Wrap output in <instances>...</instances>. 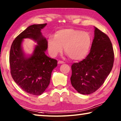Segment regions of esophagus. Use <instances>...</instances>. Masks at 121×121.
<instances>
[{"mask_svg": "<svg viewBox=\"0 0 121 121\" xmlns=\"http://www.w3.org/2000/svg\"><path fill=\"white\" fill-rule=\"evenodd\" d=\"M64 63H65L63 61H61V60H59L58 61V64H64Z\"/></svg>", "mask_w": 121, "mask_h": 121, "instance_id": "1", "label": "esophagus"}]
</instances>
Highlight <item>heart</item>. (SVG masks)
<instances>
[{"label":"heart","instance_id":"1","mask_svg":"<svg viewBox=\"0 0 121 121\" xmlns=\"http://www.w3.org/2000/svg\"><path fill=\"white\" fill-rule=\"evenodd\" d=\"M91 38L88 32L74 29L60 30L55 36H49L48 39V48L52 57L64 52L72 60L83 59L89 52Z\"/></svg>","mask_w":121,"mask_h":121}]
</instances>
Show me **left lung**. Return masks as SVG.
I'll use <instances>...</instances> for the list:
<instances>
[{"label":"left lung","instance_id":"1","mask_svg":"<svg viewBox=\"0 0 121 121\" xmlns=\"http://www.w3.org/2000/svg\"><path fill=\"white\" fill-rule=\"evenodd\" d=\"M114 54L109 37L95 27L90 52L83 60L71 66V82L77 91L89 95L104 83L113 66Z\"/></svg>","mask_w":121,"mask_h":121}]
</instances>
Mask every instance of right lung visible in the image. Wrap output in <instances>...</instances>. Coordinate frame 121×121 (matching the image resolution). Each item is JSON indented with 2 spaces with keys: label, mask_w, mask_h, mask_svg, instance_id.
I'll return each mask as SVG.
<instances>
[{
  "label": "right lung",
  "mask_w": 121,
  "mask_h": 121,
  "mask_svg": "<svg viewBox=\"0 0 121 121\" xmlns=\"http://www.w3.org/2000/svg\"><path fill=\"white\" fill-rule=\"evenodd\" d=\"M47 24H33L21 33L13 42L9 54L10 73L16 84L28 94L41 95L48 87L52 72L57 66V61L45 54L48 41L42 35L41 29ZM30 38L37 42L33 54L26 56L22 43Z\"/></svg>",
  "instance_id": "right-lung-1"
}]
</instances>
